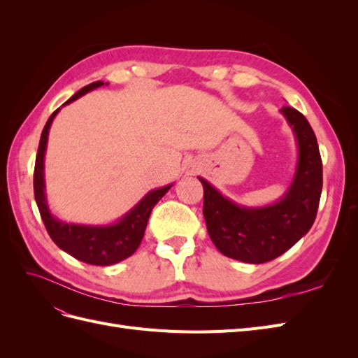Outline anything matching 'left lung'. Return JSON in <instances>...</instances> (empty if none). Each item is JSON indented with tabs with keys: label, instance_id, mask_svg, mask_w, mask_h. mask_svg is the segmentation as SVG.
<instances>
[{
	"label": "left lung",
	"instance_id": "1",
	"mask_svg": "<svg viewBox=\"0 0 358 358\" xmlns=\"http://www.w3.org/2000/svg\"><path fill=\"white\" fill-rule=\"evenodd\" d=\"M279 112L297 145L296 170L282 197L264 206H243L199 176L213 245L225 257L249 264L267 263L296 245L315 221L321 197L322 164L313 129L299 110L282 107Z\"/></svg>",
	"mask_w": 358,
	"mask_h": 358
}]
</instances>
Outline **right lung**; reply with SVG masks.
<instances>
[{"label":"right lung","mask_w":358,"mask_h":358,"mask_svg":"<svg viewBox=\"0 0 358 358\" xmlns=\"http://www.w3.org/2000/svg\"><path fill=\"white\" fill-rule=\"evenodd\" d=\"M109 85L101 80L92 82L83 86L80 91L76 92L71 99H69L61 107L76 101L85 94H88L100 86ZM57 109L50 115L48 122L43 128L40 137V145L36 158L34 169V197L37 208L40 210L41 220L45 222L46 230L50 239L55 245L62 249L64 252L70 254L79 262L92 266H112L122 259L131 257L142 242L148 220L152 212L154 206L166 196V192L173 187L169 183L166 187L150 189L138 200L134 208L129 209L117 221L110 224H79L67 222L59 220L58 216L52 213L48 196H46V180H45V155L48 149L49 129L53 119L61 110Z\"/></svg>","instance_id":"1"}]
</instances>
